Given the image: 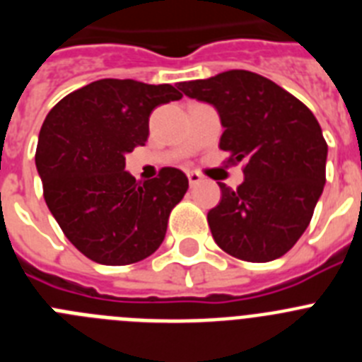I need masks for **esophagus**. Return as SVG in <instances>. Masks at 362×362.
<instances>
[{"mask_svg": "<svg viewBox=\"0 0 362 362\" xmlns=\"http://www.w3.org/2000/svg\"><path fill=\"white\" fill-rule=\"evenodd\" d=\"M188 183H190V187H194V185L201 183V174H197V172H188Z\"/></svg>", "mask_w": 362, "mask_h": 362, "instance_id": "34e87169", "label": "esophagus"}]
</instances>
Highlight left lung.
Returning <instances> with one entry per match:
<instances>
[{
    "label": "left lung",
    "instance_id": "1",
    "mask_svg": "<svg viewBox=\"0 0 362 362\" xmlns=\"http://www.w3.org/2000/svg\"><path fill=\"white\" fill-rule=\"evenodd\" d=\"M185 95L216 107L223 124L219 148L228 163L245 161L235 190L219 183L221 201L209 212L219 248L233 257L267 263L305 233L326 183V145L305 103L270 79L228 70L179 83Z\"/></svg>",
    "mask_w": 362,
    "mask_h": 362
}]
</instances>
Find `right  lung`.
Returning <instances> with one entry per match:
<instances>
[{"instance_id":"obj_1","label":"right lung","mask_w":362,"mask_h":362,"mask_svg":"<svg viewBox=\"0 0 362 362\" xmlns=\"http://www.w3.org/2000/svg\"><path fill=\"white\" fill-rule=\"evenodd\" d=\"M181 98L172 85L99 79L45 117L36 150L45 201L66 239L95 263H137L165 239L187 175L166 166L158 177L136 181L124 172V156L146 143L153 108Z\"/></svg>"}]
</instances>
